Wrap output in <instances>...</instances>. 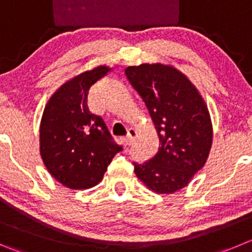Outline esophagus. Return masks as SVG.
<instances>
[{
  "label": "esophagus",
  "mask_w": 252,
  "mask_h": 252,
  "mask_svg": "<svg viewBox=\"0 0 252 252\" xmlns=\"http://www.w3.org/2000/svg\"><path fill=\"white\" fill-rule=\"evenodd\" d=\"M135 138H137V131H135V129L129 128L128 133H126V137L124 138V145L126 147L131 145L134 143V140H135Z\"/></svg>",
  "instance_id": "obj_1"
}]
</instances>
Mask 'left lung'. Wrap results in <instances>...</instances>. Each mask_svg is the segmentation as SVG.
<instances>
[{
    "label": "left lung",
    "instance_id": "8db88e82",
    "mask_svg": "<svg viewBox=\"0 0 252 252\" xmlns=\"http://www.w3.org/2000/svg\"><path fill=\"white\" fill-rule=\"evenodd\" d=\"M126 78L144 100L159 137V149L134 173L149 190L173 194L187 187L206 163L213 123L205 100L184 73L170 64L126 68Z\"/></svg>",
    "mask_w": 252,
    "mask_h": 252
}]
</instances>
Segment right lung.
Listing matches in <instances>:
<instances>
[{
    "label": "right lung",
    "instance_id": "add662e5",
    "mask_svg": "<svg viewBox=\"0 0 252 252\" xmlns=\"http://www.w3.org/2000/svg\"><path fill=\"white\" fill-rule=\"evenodd\" d=\"M112 68L98 65L63 83L47 102L39 126V153L58 183L74 190L89 189L103 179L115 144L104 121L89 112L92 86Z\"/></svg>",
    "mask_w": 252,
    "mask_h": 252
}]
</instances>
